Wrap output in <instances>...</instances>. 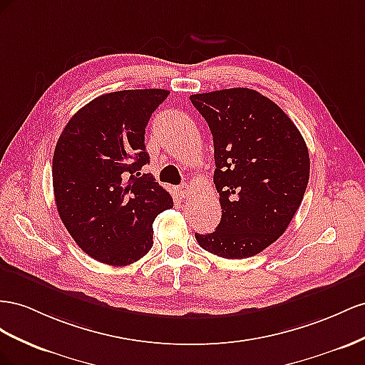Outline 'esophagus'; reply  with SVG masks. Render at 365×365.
Wrapping results in <instances>:
<instances>
[{
  "label": "esophagus",
  "mask_w": 365,
  "mask_h": 365,
  "mask_svg": "<svg viewBox=\"0 0 365 365\" xmlns=\"http://www.w3.org/2000/svg\"><path fill=\"white\" fill-rule=\"evenodd\" d=\"M175 192H177V195L180 197V199H185V197H188V195L191 194V188H190V185H186V183L180 185L179 188L175 190Z\"/></svg>",
  "instance_id": "34e87169"
}]
</instances>
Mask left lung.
Returning a JSON list of instances; mask_svg holds the SVG:
<instances>
[{
    "instance_id": "8db88e82",
    "label": "left lung",
    "mask_w": 365,
    "mask_h": 365,
    "mask_svg": "<svg viewBox=\"0 0 365 365\" xmlns=\"http://www.w3.org/2000/svg\"><path fill=\"white\" fill-rule=\"evenodd\" d=\"M210 125L214 183L222 220L211 234H195L205 251L240 259L283 235L309 183V150L295 123L275 102L251 88L190 96Z\"/></svg>"
}]
</instances>
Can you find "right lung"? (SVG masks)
<instances>
[{
	"instance_id": "right-lung-1",
	"label": "right lung",
	"mask_w": 365,
	"mask_h": 365,
	"mask_svg": "<svg viewBox=\"0 0 365 365\" xmlns=\"http://www.w3.org/2000/svg\"><path fill=\"white\" fill-rule=\"evenodd\" d=\"M168 90H122L82 107L53 154V191L62 223L101 263L127 266L153 247V222L173 199L151 174L145 128Z\"/></svg>"
}]
</instances>
